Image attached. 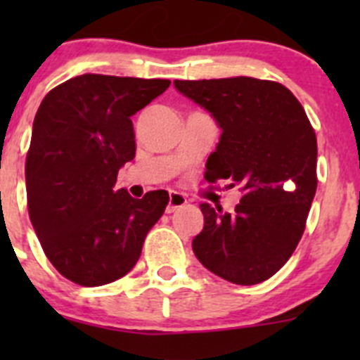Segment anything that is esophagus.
Wrapping results in <instances>:
<instances>
[{"label": "esophagus", "instance_id": "esophagus-1", "mask_svg": "<svg viewBox=\"0 0 360 360\" xmlns=\"http://www.w3.org/2000/svg\"><path fill=\"white\" fill-rule=\"evenodd\" d=\"M186 197L181 193H177V191H170L169 193V205H167V212L172 214L176 212L177 209H181V207L186 205Z\"/></svg>", "mask_w": 360, "mask_h": 360}]
</instances>
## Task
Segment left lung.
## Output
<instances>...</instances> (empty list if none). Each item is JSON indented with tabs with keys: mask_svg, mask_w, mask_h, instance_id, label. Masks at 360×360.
<instances>
[{
	"mask_svg": "<svg viewBox=\"0 0 360 360\" xmlns=\"http://www.w3.org/2000/svg\"><path fill=\"white\" fill-rule=\"evenodd\" d=\"M184 97L221 129L205 179H231L242 198L233 212L200 203L195 256L217 277L254 285L292 256L317 190V139L300 101L275 82L235 76L176 79Z\"/></svg>",
	"mask_w": 360,
	"mask_h": 360,
	"instance_id": "obj_1",
	"label": "left lung"
}]
</instances>
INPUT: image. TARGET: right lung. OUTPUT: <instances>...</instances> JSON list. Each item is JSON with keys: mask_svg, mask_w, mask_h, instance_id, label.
Wrapping results in <instances>:
<instances>
[{"mask_svg": "<svg viewBox=\"0 0 360 360\" xmlns=\"http://www.w3.org/2000/svg\"><path fill=\"white\" fill-rule=\"evenodd\" d=\"M169 85L82 75L39 104L25 160L29 219L50 263L75 284L96 288L129 274L165 210V190L139 200L115 184L136 157L130 118Z\"/></svg>", "mask_w": 360, "mask_h": 360, "instance_id": "right-lung-1", "label": "right lung"}]
</instances>
